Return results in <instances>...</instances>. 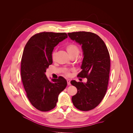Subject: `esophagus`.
Listing matches in <instances>:
<instances>
[{
    "instance_id": "esophagus-1",
    "label": "esophagus",
    "mask_w": 133,
    "mask_h": 133,
    "mask_svg": "<svg viewBox=\"0 0 133 133\" xmlns=\"http://www.w3.org/2000/svg\"><path fill=\"white\" fill-rule=\"evenodd\" d=\"M67 84L68 85H70V79H67Z\"/></svg>"
}]
</instances>
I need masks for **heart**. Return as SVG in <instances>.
<instances>
[{
    "instance_id": "b5f03b06",
    "label": "heart",
    "mask_w": 133,
    "mask_h": 133,
    "mask_svg": "<svg viewBox=\"0 0 133 133\" xmlns=\"http://www.w3.org/2000/svg\"><path fill=\"white\" fill-rule=\"evenodd\" d=\"M66 49L67 50V51L70 55V56H71L75 55H78L79 49L76 45L74 44H70L67 45ZM55 52H54L52 55V57L53 59L55 58ZM65 72L66 75L69 74V73L67 71H66Z\"/></svg>"
}]
</instances>
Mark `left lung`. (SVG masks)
Listing matches in <instances>:
<instances>
[{
    "instance_id": "obj_1",
    "label": "left lung",
    "mask_w": 133,
    "mask_h": 133,
    "mask_svg": "<svg viewBox=\"0 0 133 133\" xmlns=\"http://www.w3.org/2000/svg\"><path fill=\"white\" fill-rule=\"evenodd\" d=\"M68 35L82 46V70L77 76L87 79L86 83L70 82L77 89L72 102L79 110H90L99 104L106 92L110 66L109 54L104 41L95 34L78 31L68 32Z\"/></svg>"
}]
</instances>
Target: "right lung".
<instances>
[{
    "label": "right lung",
    "mask_w": 133,
    "mask_h": 133,
    "mask_svg": "<svg viewBox=\"0 0 133 133\" xmlns=\"http://www.w3.org/2000/svg\"><path fill=\"white\" fill-rule=\"evenodd\" d=\"M65 32H42L32 36L27 43L21 61V77L27 96L36 109L47 111L54 108L59 94L67 83L63 77L51 79L45 72L52 63L54 47L67 38Z\"/></svg>",
    "instance_id": "add662e5"
}]
</instances>
